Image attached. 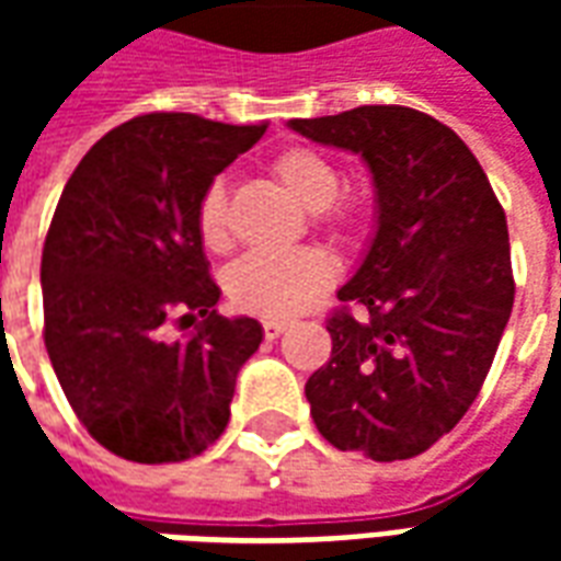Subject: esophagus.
<instances>
[{
    "label": "esophagus",
    "mask_w": 561,
    "mask_h": 561,
    "mask_svg": "<svg viewBox=\"0 0 561 561\" xmlns=\"http://www.w3.org/2000/svg\"><path fill=\"white\" fill-rule=\"evenodd\" d=\"M285 330H288V321H285V318H264V336H267V340H276Z\"/></svg>",
    "instance_id": "obj_1"
}]
</instances>
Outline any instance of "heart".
I'll list each match as a JSON object with an SVG mask.
<instances>
[{
  "label": "heart",
  "instance_id": "b5f03b06",
  "mask_svg": "<svg viewBox=\"0 0 561 561\" xmlns=\"http://www.w3.org/2000/svg\"><path fill=\"white\" fill-rule=\"evenodd\" d=\"M273 173L297 204H304L306 209H318V219L330 231L342 233L360 221V213H364L360 201L336 197L340 171L328 156L309 147H288L273 159ZM195 231L201 245L209 252H225L231 243L228 192L221 180H213L197 201ZM330 282H333V264L318 249L252 252L228 270L225 291L231 297V304L243 312L279 318L300 312Z\"/></svg>",
  "mask_w": 561,
  "mask_h": 561
}]
</instances>
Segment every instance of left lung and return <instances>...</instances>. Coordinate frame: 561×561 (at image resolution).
Masks as SVG:
<instances>
[{
  "label": "left lung",
  "instance_id": "8db88e82",
  "mask_svg": "<svg viewBox=\"0 0 561 561\" xmlns=\"http://www.w3.org/2000/svg\"><path fill=\"white\" fill-rule=\"evenodd\" d=\"M288 126L357 152L378 204L376 237L328 318L330 360L306 381L312 421L340 450L412 459L462 421L493 366L514 306L505 209L430 114L364 104Z\"/></svg>",
  "mask_w": 561,
  "mask_h": 561
}]
</instances>
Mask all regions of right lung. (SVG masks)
Returning <instances> with one entry per match:
<instances>
[{
	"mask_svg": "<svg viewBox=\"0 0 561 561\" xmlns=\"http://www.w3.org/2000/svg\"><path fill=\"white\" fill-rule=\"evenodd\" d=\"M267 131L197 114H144L80 159L42 252L44 345L78 421L131 462H183L228 426L255 318L216 312L195 231L213 176ZM171 320L196 330L163 340Z\"/></svg>",
	"mask_w": 561,
	"mask_h": 561,
	"instance_id": "1",
	"label": "right lung"
}]
</instances>
